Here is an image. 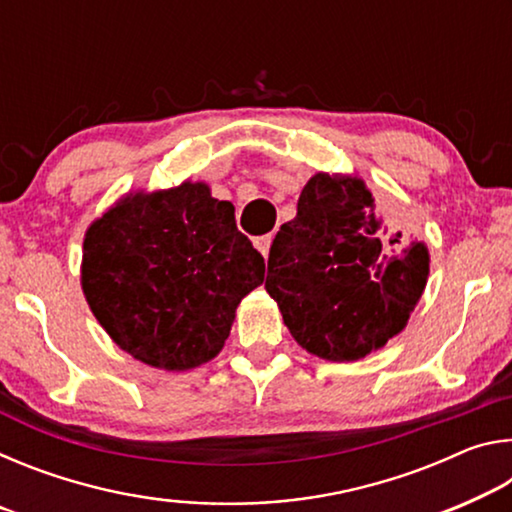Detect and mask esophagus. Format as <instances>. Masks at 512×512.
<instances>
[{
    "instance_id": "34e87169",
    "label": "esophagus",
    "mask_w": 512,
    "mask_h": 512,
    "mask_svg": "<svg viewBox=\"0 0 512 512\" xmlns=\"http://www.w3.org/2000/svg\"><path fill=\"white\" fill-rule=\"evenodd\" d=\"M273 244V237L271 235H262V237H255V248L262 253L264 257H268V250H271Z\"/></svg>"
}]
</instances>
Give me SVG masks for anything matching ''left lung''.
I'll use <instances>...</instances> for the list:
<instances>
[{"label":"left lung","instance_id":"8db88e82","mask_svg":"<svg viewBox=\"0 0 512 512\" xmlns=\"http://www.w3.org/2000/svg\"><path fill=\"white\" fill-rule=\"evenodd\" d=\"M363 180L316 173L268 253L266 291L307 352L357 361L400 334L429 275V250L386 237Z\"/></svg>","mask_w":512,"mask_h":512}]
</instances>
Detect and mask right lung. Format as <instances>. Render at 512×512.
Listing matches in <instances>:
<instances>
[{
	"label": "right lung",
	"instance_id": "obj_1",
	"mask_svg": "<svg viewBox=\"0 0 512 512\" xmlns=\"http://www.w3.org/2000/svg\"><path fill=\"white\" fill-rule=\"evenodd\" d=\"M264 282V257L235 207L205 183L126 196L90 225L81 284L92 314L146 366L189 370L214 359L235 309Z\"/></svg>",
	"mask_w": 512,
	"mask_h": 512
}]
</instances>
